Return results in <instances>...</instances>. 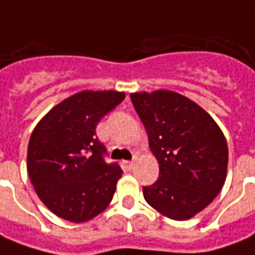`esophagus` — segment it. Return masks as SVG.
<instances>
[{
	"instance_id": "esophagus-1",
	"label": "esophagus",
	"mask_w": 255,
	"mask_h": 255,
	"mask_svg": "<svg viewBox=\"0 0 255 255\" xmlns=\"http://www.w3.org/2000/svg\"><path fill=\"white\" fill-rule=\"evenodd\" d=\"M123 165H124V168H127V170H132L135 163H133V161H124V163H123Z\"/></svg>"
}]
</instances>
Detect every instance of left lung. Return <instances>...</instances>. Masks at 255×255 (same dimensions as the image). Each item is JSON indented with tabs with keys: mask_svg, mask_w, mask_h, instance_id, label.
<instances>
[{
	"mask_svg": "<svg viewBox=\"0 0 255 255\" xmlns=\"http://www.w3.org/2000/svg\"><path fill=\"white\" fill-rule=\"evenodd\" d=\"M129 98L160 165L157 181L143 186V197L171 220H189L222 189L225 136L211 116L177 92H136Z\"/></svg>",
	"mask_w": 255,
	"mask_h": 255,
	"instance_id": "1",
	"label": "left lung"
}]
</instances>
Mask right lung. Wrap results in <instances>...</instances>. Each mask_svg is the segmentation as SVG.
Here are the masks:
<instances>
[{
	"mask_svg": "<svg viewBox=\"0 0 255 255\" xmlns=\"http://www.w3.org/2000/svg\"><path fill=\"white\" fill-rule=\"evenodd\" d=\"M124 98L117 91L78 92L56 105L31 133L28 177L41 202L60 218L85 222L112 202L122 168L105 160L97 126Z\"/></svg>",
	"mask_w": 255,
	"mask_h": 255,
	"instance_id": "1",
	"label": "right lung"
}]
</instances>
